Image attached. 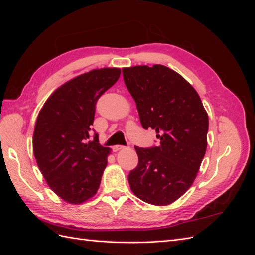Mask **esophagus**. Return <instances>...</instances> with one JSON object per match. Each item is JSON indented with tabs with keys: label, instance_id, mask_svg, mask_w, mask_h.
Instances as JSON below:
<instances>
[{
	"label": "esophagus",
	"instance_id": "34e87169",
	"mask_svg": "<svg viewBox=\"0 0 255 255\" xmlns=\"http://www.w3.org/2000/svg\"><path fill=\"white\" fill-rule=\"evenodd\" d=\"M123 149H125V146H123V145H114L113 146L114 152H117V151H120V150H123Z\"/></svg>",
	"mask_w": 255,
	"mask_h": 255
}]
</instances>
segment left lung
I'll list each match as a JSON object with an SVG mask.
<instances>
[{
  "label": "left lung",
  "mask_w": 255,
  "mask_h": 255,
  "mask_svg": "<svg viewBox=\"0 0 255 255\" xmlns=\"http://www.w3.org/2000/svg\"><path fill=\"white\" fill-rule=\"evenodd\" d=\"M143 128L158 146H135L138 165L128 174L134 195L153 205H168L194 183L207 145L208 116L198 92L170 68L154 65L122 69Z\"/></svg>",
  "instance_id": "1"
}]
</instances>
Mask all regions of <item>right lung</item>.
<instances>
[{
    "mask_svg": "<svg viewBox=\"0 0 255 255\" xmlns=\"http://www.w3.org/2000/svg\"><path fill=\"white\" fill-rule=\"evenodd\" d=\"M119 68H102L61 85L44 103L33 137L34 155L50 188L66 202L94 197L110 148L90 136L98 99L118 81Z\"/></svg>",
    "mask_w": 255,
    "mask_h": 255,
    "instance_id": "obj_1",
    "label": "right lung"
}]
</instances>
